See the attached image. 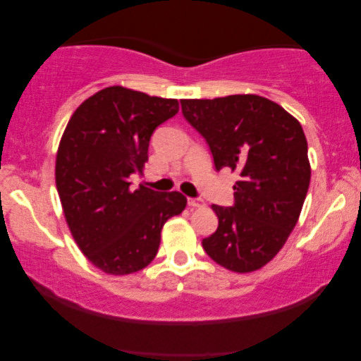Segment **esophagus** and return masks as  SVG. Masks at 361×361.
<instances>
[{
    "label": "esophagus",
    "mask_w": 361,
    "mask_h": 361,
    "mask_svg": "<svg viewBox=\"0 0 361 361\" xmlns=\"http://www.w3.org/2000/svg\"><path fill=\"white\" fill-rule=\"evenodd\" d=\"M187 204H189V207H192V209H197V207H204V200L202 199H194V197H190V199H187Z\"/></svg>",
    "instance_id": "esophagus-1"
}]
</instances>
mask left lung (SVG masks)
<instances>
[{
	"label": "left lung",
	"instance_id": "8db88e82",
	"mask_svg": "<svg viewBox=\"0 0 361 361\" xmlns=\"http://www.w3.org/2000/svg\"><path fill=\"white\" fill-rule=\"evenodd\" d=\"M182 115L210 147L216 171L238 174L235 204L212 205L219 228L202 240L215 263L235 273L263 268L298 224L310 182L300 123L258 95L180 100Z\"/></svg>",
	"mask_w": 361,
	"mask_h": 361
}]
</instances>
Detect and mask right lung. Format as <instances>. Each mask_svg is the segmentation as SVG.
Listing matches in <instances>:
<instances>
[{
    "label": "right lung",
    "instance_id": "1",
    "mask_svg": "<svg viewBox=\"0 0 361 361\" xmlns=\"http://www.w3.org/2000/svg\"><path fill=\"white\" fill-rule=\"evenodd\" d=\"M177 111L174 98L108 87L67 123L57 151V192L78 248L108 274L146 268L159 250L162 226L185 209L180 192L133 190L130 182L145 167L152 133Z\"/></svg>",
    "mask_w": 361,
    "mask_h": 361
}]
</instances>
